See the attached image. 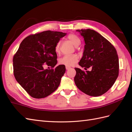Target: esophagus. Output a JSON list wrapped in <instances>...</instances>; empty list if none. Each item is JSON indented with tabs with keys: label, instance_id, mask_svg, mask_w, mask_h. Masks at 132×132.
Here are the masks:
<instances>
[{
	"label": "esophagus",
	"instance_id": "34e87169",
	"mask_svg": "<svg viewBox=\"0 0 132 132\" xmlns=\"http://www.w3.org/2000/svg\"><path fill=\"white\" fill-rule=\"evenodd\" d=\"M65 68L67 70H69L70 69V66H68V65H66L65 66Z\"/></svg>",
	"mask_w": 132,
	"mask_h": 132
}]
</instances>
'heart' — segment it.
I'll return each instance as SVG.
<instances>
[{
    "label": "heart",
    "instance_id": "heart-1",
    "mask_svg": "<svg viewBox=\"0 0 132 132\" xmlns=\"http://www.w3.org/2000/svg\"><path fill=\"white\" fill-rule=\"evenodd\" d=\"M67 39L70 42L73 43V45L75 46L78 47L80 44V39L75 34H69L67 36ZM60 46L61 43L58 42L55 46V52L57 53H58L60 51ZM79 57L78 55L73 54H67L65 55L59 60V63L61 64L71 66L74 65L77 62Z\"/></svg>",
    "mask_w": 132,
    "mask_h": 132
}]
</instances>
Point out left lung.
<instances>
[{
	"label": "left lung",
	"instance_id": "8db88e82",
	"mask_svg": "<svg viewBox=\"0 0 132 132\" xmlns=\"http://www.w3.org/2000/svg\"><path fill=\"white\" fill-rule=\"evenodd\" d=\"M84 39L83 55L79 64L91 70L75 68L74 82L78 88L91 96L105 94L113 86L118 76L119 60L113 46L95 30H77Z\"/></svg>",
	"mask_w": 132,
	"mask_h": 132
}]
</instances>
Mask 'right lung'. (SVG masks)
I'll list each match as a JSON object with an SVG mask.
<instances>
[{"label":"right lung","mask_w":132,"mask_h":132,"mask_svg":"<svg viewBox=\"0 0 132 132\" xmlns=\"http://www.w3.org/2000/svg\"><path fill=\"white\" fill-rule=\"evenodd\" d=\"M67 35L46 31L30 35L20 45L13 58L14 75L18 82L31 97L42 98L56 90L65 72L64 65L45 69V65L54 68L57 63L55 46ZM49 68V67H48Z\"/></svg>","instance_id":"1"}]
</instances>
